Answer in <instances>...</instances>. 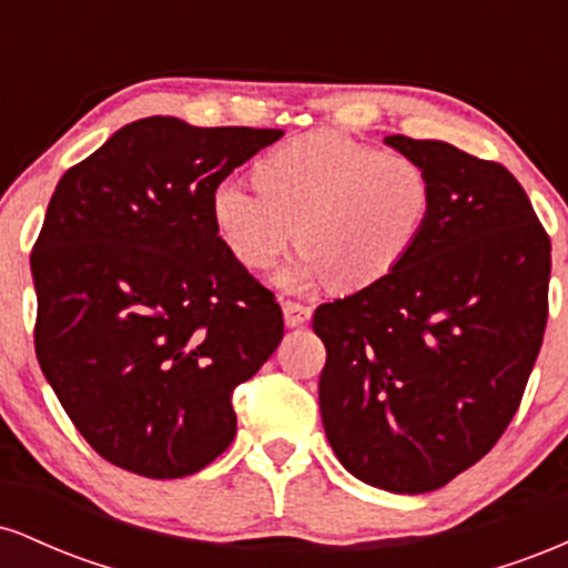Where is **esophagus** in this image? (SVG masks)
<instances>
[{"instance_id": "34e87169", "label": "esophagus", "mask_w": 568, "mask_h": 568, "mask_svg": "<svg viewBox=\"0 0 568 568\" xmlns=\"http://www.w3.org/2000/svg\"><path fill=\"white\" fill-rule=\"evenodd\" d=\"M283 315H285V325H288V328H298V325L310 323L312 306L285 298V302H283Z\"/></svg>"}]
</instances>
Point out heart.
I'll use <instances>...</instances> for the list:
<instances>
[{"label": "heart", "mask_w": 568, "mask_h": 568, "mask_svg": "<svg viewBox=\"0 0 568 568\" xmlns=\"http://www.w3.org/2000/svg\"><path fill=\"white\" fill-rule=\"evenodd\" d=\"M253 181L256 189L234 179L213 186V226L256 272L275 266L298 237L302 253L280 275L293 291L325 277L344 291L379 283L416 245L435 200L433 175L414 154L382 152L334 130L270 149Z\"/></svg>", "instance_id": "1"}]
</instances>
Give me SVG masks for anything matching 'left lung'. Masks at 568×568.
<instances>
[{"mask_svg":"<svg viewBox=\"0 0 568 568\" xmlns=\"http://www.w3.org/2000/svg\"><path fill=\"white\" fill-rule=\"evenodd\" d=\"M433 175L425 232L395 272L321 304V414L363 484L446 486L497 446L542 347L550 237L505 165L389 135Z\"/></svg>","mask_w":568,"mask_h":568,"instance_id":"left-lung-1","label":"left lung"}]
</instances>
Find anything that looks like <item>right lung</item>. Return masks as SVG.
I'll return each mask as SVG.
<instances>
[{
	"label": "right lung",
	"mask_w": 568,
	"mask_h": 568,
	"mask_svg": "<svg viewBox=\"0 0 568 568\" xmlns=\"http://www.w3.org/2000/svg\"><path fill=\"white\" fill-rule=\"evenodd\" d=\"M272 128L130 122L58 181L31 251L39 368L122 470L184 478L237 433L232 393L270 361L283 310L219 240L213 186Z\"/></svg>",
	"instance_id": "add662e5"
}]
</instances>
